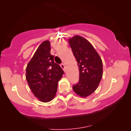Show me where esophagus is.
<instances>
[{"label": "esophagus", "instance_id": "34e87169", "mask_svg": "<svg viewBox=\"0 0 131 131\" xmlns=\"http://www.w3.org/2000/svg\"><path fill=\"white\" fill-rule=\"evenodd\" d=\"M60 66H61V67L62 69H63L64 71H65V66H64V64L61 63V64H60Z\"/></svg>", "mask_w": 131, "mask_h": 131}]
</instances>
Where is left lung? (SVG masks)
<instances>
[{"instance_id": "obj_1", "label": "left lung", "mask_w": 131, "mask_h": 131, "mask_svg": "<svg viewBox=\"0 0 131 131\" xmlns=\"http://www.w3.org/2000/svg\"><path fill=\"white\" fill-rule=\"evenodd\" d=\"M70 46L79 67V81L74 92L85 97L97 89L103 76L101 58L88 40L79 35L69 39Z\"/></svg>"}]
</instances>
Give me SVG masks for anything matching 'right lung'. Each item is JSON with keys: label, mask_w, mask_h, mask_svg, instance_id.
<instances>
[{"label": "right lung", "mask_w": 131, "mask_h": 131, "mask_svg": "<svg viewBox=\"0 0 131 131\" xmlns=\"http://www.w3.org/2000/svg\"><path fill=\"white\" fill-rule=\"evenodd\" d=\"M49 41L39 46L26 69V79L34 94L42 102H49L54 97L58 83L64 72L54 61L51 54Z\"/></svg>", "instance_id": "right-lung-1"}]
</instances>
